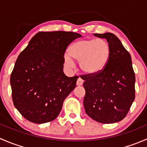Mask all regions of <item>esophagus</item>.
<instances>
[{"label":"esophagus","instance_id":"obj_1","mask_svg":"<svg viewBox=\"0 0 147 147\" xmlns=\"http://www.w3.org/2000/svg\"><path fill=\"white\" fill-rule=\"evenodd\" d=\"M83 82H84V81H83V80L81 79L80 78H79L78 79V80H77V85L78 86H80L82 85L83 84Z\"/></svg>","mask_w":147,"mask_h":147}]
</instances>
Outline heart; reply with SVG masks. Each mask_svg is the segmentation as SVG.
Returning <instances> with one entry per match:
<instances>
[{
    "mask_svg": "<svg viewBox=\"0 0 147 147\" xmlns=\"http://www.w3.org/2000/svg\"><path fill=\"white\" fill-rule=\"evenodd\" d=\"M68 53L70 57L79 61L82 72L94 75L100 72L106 65L110 48L105 40H82L71 45ZM70 57L65 56V63L69 67H72L75 63Z\"/></svg>",
    "mask_w": 147,
    "mask_h": 147,
    "instance_id": "1",
    "label": "heart"
}]
</instances>
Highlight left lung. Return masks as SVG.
I'll use <instances>...</instances> for the list:
<instances>
[{"label":"left lung","mask_w":147,"mask_h":147,"mask_svg":"<svg viewBox=\"0 0 147 147\" xmlns=\"http://www.w3.org/2000/svg\"><path fill=\"white\" fill-rule=\"evenodd\" d=\"M105 38L110 48L109 60L100 72L82 79L85 90L84 107L94 121L112 124L124 119L135 98V75L131 55L113 33L94 34Z\"/></svg>","instance_id":"obj_1"}]
</instances>
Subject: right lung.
<instances>
[{"mask_svg":"<svg viewBox=\"0 0 147 147\" xmlns=\"http://www.w3.org/2000/svg\"><path fill=\"white\" fill-rule=\"evenodd\" d=\"M80 37L73 32H39L18 55L10 76L12 98L28 121L43 124L59 115L78 79L64 74L65 51Z\"/></svg>","mask_w":147,"mask_h":147,"instance_id":"1","label":"right lung"}]
</instances>
